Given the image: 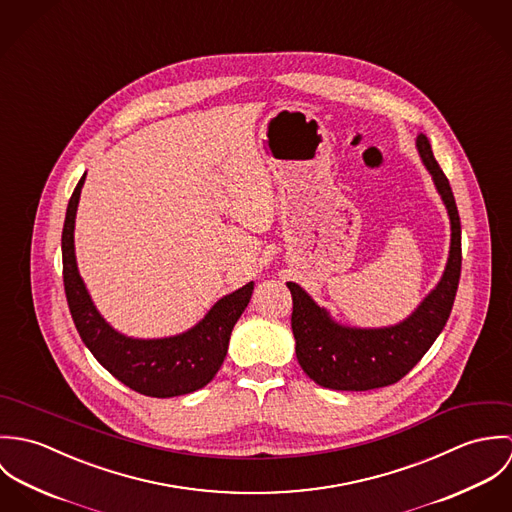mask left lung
I'll return each mask as SVG.
<instances>
[{
  "label": "left lung",
  "instance_id": "1",
  "mask_svg": "<svg viewBox=\"0 0 512 512\" xmlns=\"http://www.w3.org/2000/svg\"><path fill=\"white\" fill-rule=\"evenodd\" d=\"M416 149L449 217L451 240L445 270L420 305L406 319L388 327L343 325L301 286L288 282L295 355L303 372L319 386L372 390L398 382L428 353L449 319L461 276V222L449 181L424 134L416 136Z\"/></svg>",
  "mask_w": 512,
  "mask_h": 512
}]
</instances>
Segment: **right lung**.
Here are the masks:
<instances>
[{"mask_svg":"<svg viewBox=\"0 0 512 512\" xmlns=\"http://www.w3.org/2000/svg\"><path fill=\"white\" fill-rule=\"evenodd\" d=\"M84 179L86 173L69 201L61 240L65 293L82 343L112 376L151 398L181 396L207 386L226 357L232 327L252 297L254 282L220 297L199 323L179 335L136 339L116 331L96 309L76 264L74 219Z\"/></svg>","mask_w":512,"mask_h":512,"instance_id":"right-lung-1","label":"right lung"}]
</instances>
